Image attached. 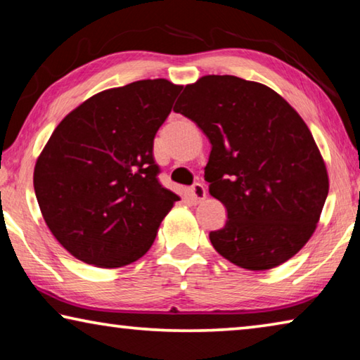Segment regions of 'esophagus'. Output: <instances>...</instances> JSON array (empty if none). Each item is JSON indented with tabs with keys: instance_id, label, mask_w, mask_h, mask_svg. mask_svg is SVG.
I'll list each match as a JSON object with an SVG mask.
<instances>
[{
	"instance_id": "34e87169",
	"label": "esophagus",
	"mask_w": 360,
	"mask_h": 360,
	"mask_svg": "<svg viewBox=\"0 0 360 360\" xmlns=\"http://www.w3.org/2000/svg\"><path fill=\"white\" fill-rule=\"evenodd\" d=\"M188 195H191L193 203H200L206 198V188L203 184H200V182H195L191 187V191H188Z\"/></svg>"
}]
</instances>
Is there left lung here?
<instances>
[{
  "mask_svg": "<svg viewBox=\"0 0 360 360\" xmlns=\"http://www.w3.org/2000/svg\"><path fill=\"white\" fill-rule=\"evenodd\" d=\"M211 143L205 179L227 210L211 231L231 264L264 271L284 264L314 233L328 174L311 131L275 90L236 76H203L173 108Z\"/></svg>",
  "mask_w": 360,
  "mask_h": 360,
  "instance_id": "8db88e82",
  "label": "left lung"
}]
</instances>
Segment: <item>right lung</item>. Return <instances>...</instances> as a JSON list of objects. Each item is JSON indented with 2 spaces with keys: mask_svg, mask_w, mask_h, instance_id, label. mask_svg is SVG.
Segmentation results:
<instances>
[{
  "mask_svg": "<svg viewBox=\"0 0 360 360\" xmlns=\"http://www.w3.org/2000/svg\"><path fill=\"white\" fill-rule=\"evenodd\" d=\"M182 85L146 79L90 96L60 122L34 165L42 217L66 251L119 268L149 251L179 197L157 179L152 148Z\"/></svg>",
  "mask_w": 360,
  "mask_h": 360,
  "instance_id": "1",
  "label": "right lung"
}]
</instances>
